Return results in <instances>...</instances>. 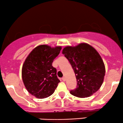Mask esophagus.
Returning <instances> with one entry per match:
<instances>
[{
  "mask_svg": "<svg viewBox=\"0 0 123 123\" xmlns=\"http://www.w3.org/2000/svg\"><path fill=\"white\" fill-rule=\"evenodd\" d=\"M62 80L63 81H66V78L65 77H63L62 78Z\"/></svg>",
  "mask_w": 123,
  "mask_h": 123,
  "instance_id": "1",
  "label": "esophagus"
}]
</instances>
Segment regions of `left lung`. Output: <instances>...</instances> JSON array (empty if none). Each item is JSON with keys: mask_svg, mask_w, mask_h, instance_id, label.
Masks as SVG:
<instances>
[{"mask_svg": "<svg viewBox=\"0 0 123 123\" xmlns=\"http://www.w3.org/2000/svg\"><path fill=\"white\" fill-rule=\"evenodd\" d=\"M62 54L69 61L77 79V87L70 94L86 98L97 92L105 74V65L97 50L88 44L80 43L75 47H65Z\"/></svg>", "mask_w": 123, "mask_h": 123, "instance_id": "1", "label": "left lung"}]
</instances>
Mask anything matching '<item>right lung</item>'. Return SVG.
Wrapping results in <instances>:
<instances>
[{"mask_svg": "<svg viewBox=\"0 0 123 123\" xmlns=\"http://www.w3.org/2000/svg\"><path fill=\"white\" fill-rule=\"evenodd\" d=\"M61 47L40 45L35 47L25 60L22 68V78L28 91L36 98L43 99L53 94L60 80L57 69L52 66Z\"/></svg>", "mask_w": 123, "mask_h": 123, "instance_id": "add662e5", "label": "right lung"}]
</instances>
